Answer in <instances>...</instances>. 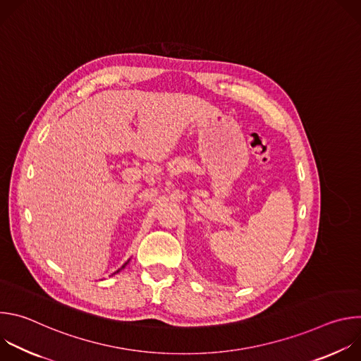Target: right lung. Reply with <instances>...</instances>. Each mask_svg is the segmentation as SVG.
Listing matches in <instances>:
<instances>
[{"mask_svg": "<svg viewBox=\"0 0 361 361\" xmlns=\"http://www.w3.org/2000/svg\"><path fill=\"white\" fill-rule=\"evenodd\" d=\"M127 263H128V262H127ZM127 263H126V264H127ZM126 264H124V266H123V267H121V269H124V267H126ZM121 269H120V270H121ZM120 270H117V271H116V273H118V271H120ZM116 273H114V274H116Z\"/></svg>", "mask_w": 361, "mask_h": 361, "instance_id": "right-lung-1", "label": "right lung"}]
</instances>
